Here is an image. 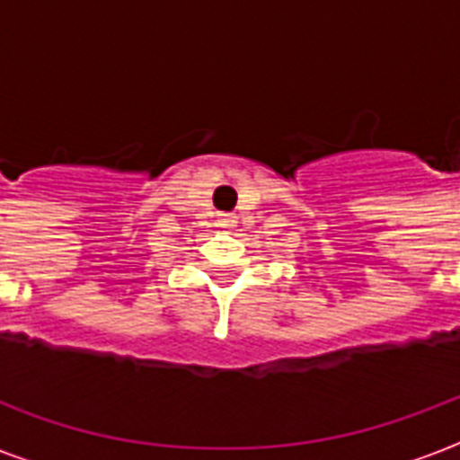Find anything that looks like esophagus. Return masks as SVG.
Segmentation results:
<instances>
[{
  "instance_id": "34e87169",
  "label": "esophagus",
  "mask_w": 460,
  "mask_h": 460,
  "mask_svg": "<svg viewBox=\"0 0 460 460\" xmlns=\"http://www.w3.org/2000/svg\"><path fill=\"white\" fill-rule=\"evenodd\" d=\"M217 222L222 224V226H226V229H229V226H234V224H236V217L234 215H226V212H222V215L217 217Z\"/></svg>"
}]
</instances>
